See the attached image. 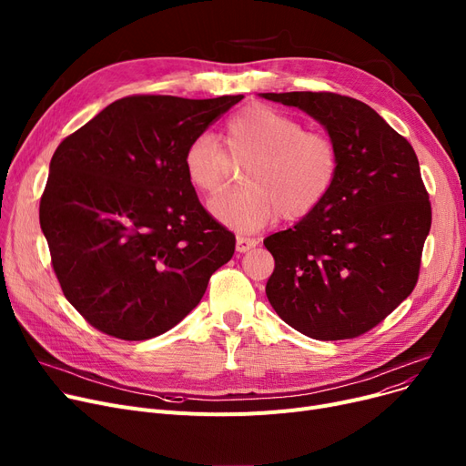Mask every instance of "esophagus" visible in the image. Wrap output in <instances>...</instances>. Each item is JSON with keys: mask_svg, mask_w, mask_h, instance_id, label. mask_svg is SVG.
I'll use <instances>...</instances> for the list:
<instances>
[{"mask_svg": "<svg viewBox=\"0 0 466 466\" xmlns=\"http://www.w3.org/2000/svg\"><path fill=\"white\" fill-rule=\"evenodd\" d=\"M257 246H258V239L257 238H249V236H238L236 238V249L239 253H248V251H251Z\"/></svg>", "mask_w": 466, "mask_h": 466, "instance_id": "34e87169", "label": "esophagus"}]
</instances>
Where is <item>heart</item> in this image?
<instances>
[{
  "label": "heart",
  "instance_id": "heart-1",
  "mask_svg": "<svg viewBox=\"0 0 466 466\" xmlns=\"http://www.w3.org/2000/svg\"><path fill=\"white\" fill-rule=\"evenodd\" d=\"M225 141L236 162L246 164L243 187L209 202L211 215L238 230H258L281 213L300 218L319 208L330 194L339 155L334 141L321 132H306L287 113L253 104L234 113L225 128ZM230 157L217 136H194L183 153L188 183L202 194L225 188Z\"/></svg>",
  "mask_w": 466,
  "mask_h": 466
}]
</instances>
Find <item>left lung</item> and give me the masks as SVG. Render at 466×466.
<instances>
[{"mask_svg": "<svg viewBox=\"0 0 466 466\" xmlns=\"http://www.w3.org/2000/svg\"><path fill=\"white\" fill-rule=\"evenodd\" d=\"M325 127L339 155L327 200L268 236L266 297L315 339L364 334L410 297L431 230V202L413 147L370 107L332 92H264Z\"/></svg>", "mask_w": 466, "mask_h": 466, "instance_id": "1", "label": "left lung"}]
</instances>
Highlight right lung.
Masks as SVG:
<instances>
[{
    "instance_id": "right-lung-1",
    "label": "right lung",
    "mask_w": 466,
    "mask_h": 466,
    "mask_svg": "<svg viewBox=\"0 0 466 466\" xmlns=\"http://www.w3.org/2000/svg\"><path fill=\"white\" fill-rule=\"evenodd\" d=\"M128 96L53 155L39 223L64 297L109 336L164 334L198 306L236 248L188 183V141L241 102Z\"/></svg>"
}]
</instances>
